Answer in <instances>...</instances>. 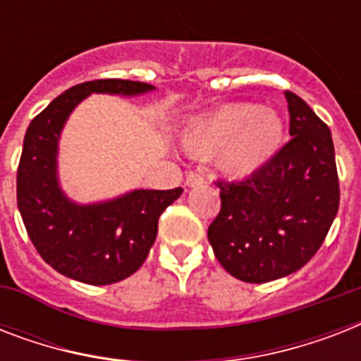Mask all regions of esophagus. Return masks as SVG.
Instances as JSON below:
<instances>
[{
	"label": "esophagus",
	"instance_id": "34e87169",
	"mask_svg": "<svg viewBox=\"0 0 361 361\" xmlns=\"http://www.w3.org/2000/svg\"><path fill=\"white\" fill-rule=\"evenodd\" d=\"M204 176L202 174H198V172H189L185 178V185L187 187H198V185H202L204 183Z\"/></svg>",
	"mask_w": 361,
	"mask_h": 361
}]
</instances>
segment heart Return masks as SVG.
<instances>
[{"instance_id":"1","label":"heart","mask_w":361,"mask_h":361,"mask_svg":"<svg viewBox=\"0 0 361 361\" xmlns=\"http://www.w3.org/2000/svg\"><path fill=\"white\" fill-rule=\"evenodd\" d=\"M285 125L277 112L255 104H226L187 123L181 140L195 155L217 153V166L228 178H249L274 159Z\"/></svg>"}]
</instances>
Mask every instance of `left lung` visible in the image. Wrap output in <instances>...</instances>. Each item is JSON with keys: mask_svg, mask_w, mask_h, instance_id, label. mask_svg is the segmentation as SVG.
<instances>
[{"mask_svg": "<svg viewBox=\"0 0 361 361\" xmlns=\"http://www.w3.org/2000/svg\"><path fill=\"white\" fill-rule=\"evenodd\" d=\"M285 97L290 140L257 174L215 183L221 212L208 240L221 266L245 283H268L303 268L339 209L330 129L296 93Z\"/></svg>", "mask_w": 361, "mask_h": 361, "instance_id": "8db88e82", "label": "left lung"}]
</instances>
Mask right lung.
Masks as SVG:
<instances>
[{"instance_id": "obj_1", "label": "right lung", "mask_w": 361, "mask_h": 361, "mask_svg": "<svg viewBox=\"0 0 361 361\" xmlns=\"http://www.w3.org/2000/svg\"><path fill=\"white\" fill-rule=\"evenodd\" d=\"M152 90L120 78L84 82L54 99L25 130L16 174L20 215L37 252L65 277L87 285L127 279L146 260L161 214L183 192L135 189L106 202L76 204L59 187V135L76 104L90 93L130 97Z\"/></svg>"}]
</instances>
